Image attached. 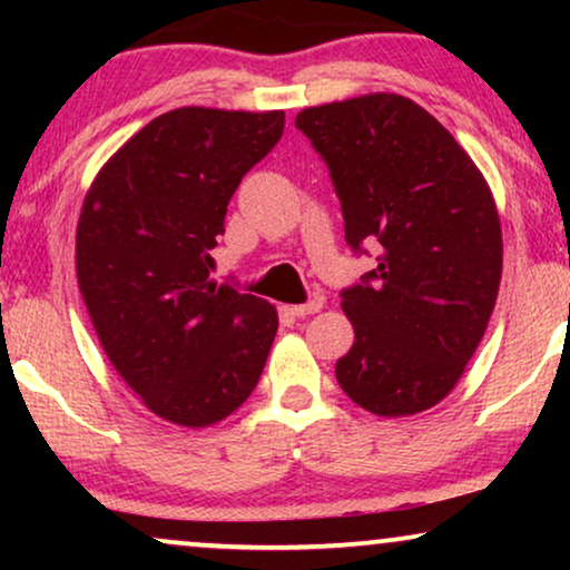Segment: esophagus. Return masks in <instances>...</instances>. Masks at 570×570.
Returning a JSON list of instances; mask_svg holds the SVG:
<instances>
[{"mask_svg": "<svg viewBox=\"0 0 570 570\" xmlns=\"http://www.w3.org/2000/svg\"><path fill=\"white\" fill-rule=\"evenodd\" d=\"M322 298H314V301H308V303H298V306H291V311H293V316H311V314H316V311H322Z\"/></svg>", "mask_w": 570, "mask_h": 570, "instance_id": "34e87169", "label": "esophagus"}]
</instances>
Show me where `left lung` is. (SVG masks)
<instances>
[{"label":"left lung","instance_id":"left-lung-1","mask_svg":"<svg viewBox=\"0 0 570 570\" xmlns=\"http://www.w3.org/2000/svg\"><path fill=\"white\" fill-rule=\"evenodd\" d=\"M295 127L330 168L345 240L379 244L342 291L355 342L337 361L350 400L381 417L439 404L478 350L503 269L490 186L462 145L394 92L303 108Z\"/></svg>","mask_w":570,"mask_h":570}]
</instances>
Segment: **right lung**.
Masks as SVG:
<instances>
[{
    "label": "right lung",
    "instance_id": "obj_1",
    "mask_svg": "<svg viewBox=\"0 0 570 570\" xmlns=\"http://www.w3.org/2000/svg\"><path fill=\"white\" fill-rule=\"evenodd\" d=\"M283 111L186 106L100 168L77 223V283L100 347L145 407L207 428L248 400L277 311L209 279L240 178L279 142Z\"/></svg>",
    "mask_w": 570,
    "mask_h": 570
}]
</instances>
